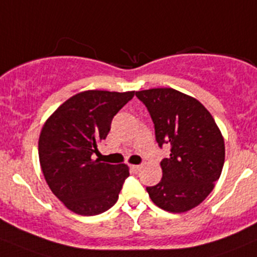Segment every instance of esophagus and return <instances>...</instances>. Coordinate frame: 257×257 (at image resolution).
<instances>
[{
    "instance_id": "obj_1",
    "label": "esophagus",
    "mask_w": 257,
    "mask_h": 257,
    "mask_svg": "<svg viewBox=\"0 0 257 257\" xmlns=\"http://www.w3.org/2000/svg\"><path fill=\"white\" fill-rule=\"evenodd\" d=\"M131 168L133 169L134 172H138V171H141V168H142V167H141V166H138V164H132V166H131Z\"/></svg>"
}]
</instances>
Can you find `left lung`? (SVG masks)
Listing matches in <instances>:
<instances>
[{
    "label": "left lung",
    "instance_id": "1",
    "mask_svg": "<svg viewBox=\"0 0 257 257\" xmlns=\"http://www.w3.org/2000/svg\"><path fill=\"white\" fill-rule=\"evenodd\" d=\"M154 124L159 148L171 147L162 159L163 176L147 187L154 205L181 213L200 205L215 187L225 163V142L210 111L192 96L172 88L136 93Z\"/></svg>",
    "mask_w": 257,
    "mask_h": 257
}]
</instances>
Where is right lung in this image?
Listing matches in <instances>:
<instances>
[{
    "mask_svg": "<svg viewBox=\"0 0 257 257\" xmlns=\"http://www.w3.org/2000/svg\"><path fill=\"white\" fill-rule=\"evenodd\" d=\"M133 96L134 91H83L61 104L42 126V173L52 193L78 215H99L118 201L128 166L101 163L93 154L108 136L114 115Z\"/></svg>",
    "mask_w": 257,
    "mask_h": 257,
    "instance_id": "1",
    "label": "right lung"
}]
</instances>
